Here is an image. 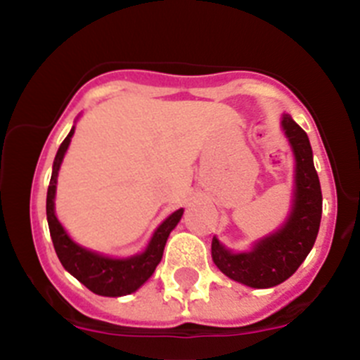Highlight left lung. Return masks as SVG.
<instances>
[{
    "label": "left lung",
    "mask_w": 360,
    "mask_h": 360,
    "mask_svg": "<svg viewBox=\"0 0 360 360\" xmlns=\"http://www.w3.org/2000/svg\"><path fill=\"white\" fill-rule=\"evenodd\" d=\"M283 128L297 161L295 201L288 223L248 254H230L215 237L212 239V259L219 270L252 288H271L295 274L317 239L323 214V193L308 136L288 114L283 117Z\"/></svg>",
    "instance_id": "left-lung-1"
}]
</instances>
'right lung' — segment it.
Instances as JSON below:
<instances>
[{"label": "right lung", "mask_w": 360, "mask_h": 360, "mask_svg": "<svg viewBox=\"0 0 360 360\" xmlns=\"http://www.w3.org/2000/svg\"><path fill=\"white\" fill-rule=\"evenodd\" d=\"M74 134V128L70 130L65 141L59 146L58 154L54 159V168H52V177H50L49 192H46V221H49V230L54 250L59 261L67 271H70L79 283H83L90 292L105 297H120L136 292L145 281L155 271V266L161 262L162 250L167 245V239L170 232L179 223L183 210H177L162 221L161 226L155 230L154 237L150 240L146 252L141 255L130 259H110L103 255L94 254L89 250L81 248L76 243H72L70 237L63 230L61 223L56 219L54 214V195L56 183H58V170L61 167L63 155L68 148L70 137Z\"/></svg>", "instance_id": "add662e5"}]
</instances>
